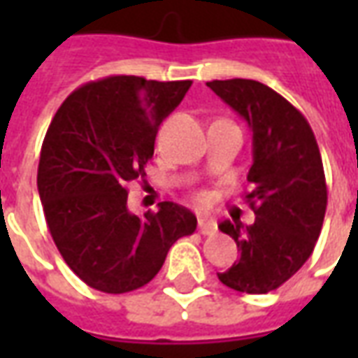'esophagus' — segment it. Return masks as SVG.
Returning a JSON list of instances; mask_svg holds the SVG:
<instances>
[{
  "mask_svg": "<svg viewBox=\"0 0 358 358\" xmlns=\"http://www.w3.org/2000/svg\"><path fill=\"white\" fill-rule=\"evenodd\" d=\"M197 228H199V232H201L203 236H213V234L217 232V224H215L213 220H207V218H199Z\"/></svg>",
  "mask_w": 358,
  "mask_h": 358,
  "instance_id": "esophagus-1",
  "label": "esophagus"
}]
</instances>
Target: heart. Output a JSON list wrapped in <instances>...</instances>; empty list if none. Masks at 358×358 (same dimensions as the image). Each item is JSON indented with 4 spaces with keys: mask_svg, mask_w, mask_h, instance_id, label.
I'll return each instance as SVG.
<instances>
[{
    "mask_svg": "<svg viewBox=\"0 0 358 358\" xmlns=\"http://www.w3.org/2000/svg\"><path fill=\"white\" fill-rule=\"evenodd\" d=\"M210 199H209V195L207 194H199L197 195V203H199V205H201V207H205V205H207V203H209Z\"/></svg>",
    "mask_w": 358,
    "mask_h": 358,
    "instance_id": "1",
    "label": "heart"
}]
</instances>
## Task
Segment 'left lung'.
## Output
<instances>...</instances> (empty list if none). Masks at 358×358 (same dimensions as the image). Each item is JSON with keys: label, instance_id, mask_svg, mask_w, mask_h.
<instances>
[{"label": "left lung", "instance_id": "left-lung-1", "mask_svg": "<svg viewBox=\"0 0 358 358\" xmlns=\"http://www.w3.org/2000/svg\"><path fill=\"white\" fill-rule=\"evenodd\" d=\"M207 86L253 132V189L245 201L255 222L218 224L240 251V261L218 272V280L236 292L268 293L307 263L322 230L328 189L320 149L303 113L268 86L245 78Z\"/></svg>", "mask_w": 358, "mask_h": 358}]
</instances>
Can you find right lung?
Listing matches in <instances>:
<instances>
[{"label": "right lung", "instance_id": "obj_1", "mask_svg": "<svg viewBox=\"0 0 358 358\" xmlns=\"http://www.w3.org/2000/svg\"><path fill=\"white\" fill-rule=\"evenodd\" d=\"M192 80L105 76L66 97L43 138L38 192L59 253L84 284L126 293L149 284L172 243L195 232L178 203L128 209V184L145 176L155 138Z\"/></svg>", "mask_w": 358, "mask_h": 358}]
</instances>
